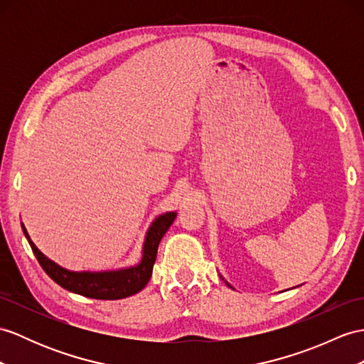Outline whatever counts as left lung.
<instances>
[{"instance_id": "left-lung-1", "label": "left lung", "mask_w": 364, "mask_h": 364, "mask_svg": "<svg viewBox=\"0 0 364 364\" xmlns=\"http://www.w3.org/2000/svg\"><path fill=\"white\" fill-rule=\"evenodd\" d=\"M227 286H228V287H232V286H230V284H228V282H227Z\"/></svg>"}]
</instances>
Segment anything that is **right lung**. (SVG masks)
Segmentation results:
<instances>
[{
  "instance_id": "obj_1",
  "label": "right lung",
  "mask_w": 364,
  "mask_h": 364,
  "mask_svg": "<svg viewBox=\"0 0 364 364\" xmlns=\"http://www.w3.org/2000/svg\"><path fill=\"white\" fill-rule=\"evenodd\" d=\"M174 219L176 211H168L156 218L146 232L140 262L137 265H132V267L109 272H70L60 267L58 264L46 258L37 249V245L32 242L28 230L23 224L21 228L41 269L58 286L73 291V294L94 299H122L139 294L148 284L153 273V265L156 262L159 242L166 233V230L171 227Z\"/></svg>"
}]
</instances>
